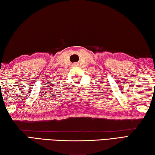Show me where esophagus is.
Returning a JSON list of instances; mask_svg holds the SVG:
<instances>
[{"mask_svg":"<svg viewBox=\"0 0 155 155\" xmlns=\"http://www.w3.org/2000/svg\"><path fill=\"white\" fill-rule=\"evenodd\" d=\"M73 65H74V66H77V65H78V64H77V63H74V64H73Z\"/></svg>","mask_w":155,"mask_h":155,"instance_id":"obj_1","label":"esophagus"}]
</instances>
